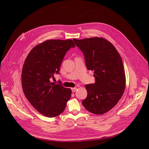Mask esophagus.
Here are the masks:
<instances>
[{"label": "esophagus", "mask_w": 149, "mask_h": 149, "mask_svg": "<svg viewBox=\"0 0 149 149\" xmlns=\"http://www.w3.org/2000/svg\"><path fill=\"white\" fill-rule=\"evenodd\" d=\"M71 90H72V92H75L77 90V87H74V88H71Z\"/></svg>", "instance_id": "1"}]
</instances>
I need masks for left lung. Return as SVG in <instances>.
Segmentation results:
<instances>
[{"label": "left lung", "mask_w": 149, "mask_h": 149, "mask_svg": "<svg viewBox=\"0 0 149 149\" xmlns=\"http://www.w3.org/2000/svg\"><path fill=\"white\" fill-rule=\"evenodd\" d=\"M84 55L88 70L94 71V84L86 85L87 97L82 102L88 111L101 115L111 110L125 88V75L121 58L110 42L94 37L73 39Z\"/></svg>", "instance_id": "1"}]
</instances>
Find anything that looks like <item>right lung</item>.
Masks as SVG:
<instances>
[{"instance_id": "obj_1", "label": "right lung", "mask_w": 149, "mask_h": 149, "mask_svg": "<svg viewBox=\"0 0 149 149\" xmlns=\"http://www.w3.org/2000/svg\"><path fill=\"white\" fill-rule=\"evenodd\" d=\"M75 46L72 39H49L33 47L28 55L22 71L24 94L33 107L47 117L64 111L71 90L50 81L58 73L66 52Z\"/></svg>"}]
</instances>
